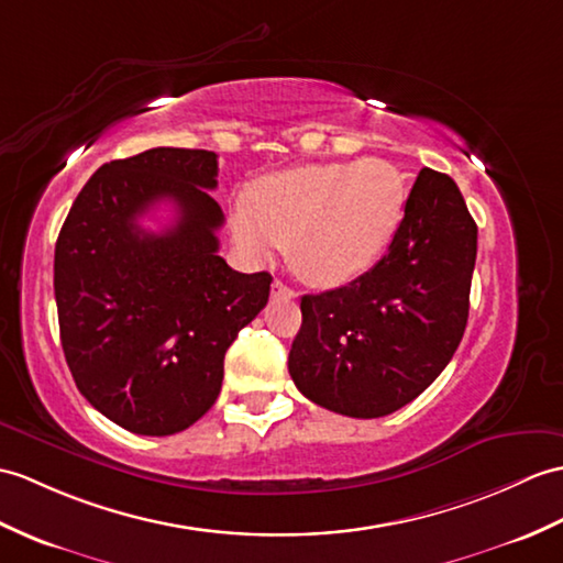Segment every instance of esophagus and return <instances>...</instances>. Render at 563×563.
Returning a JSON list of instances; mask_svg holds the SVG:
<instances>
[{"mask_svg":"<svg viewBox=\"0 0 563 563\" xmlns=\"http://www.w3.org/2000/svg\"><path fill=\"white\" fill-rule=\"evenodd\" d=\"M271 295H273V299H295L297 297V292L292 290V287H287L283 280H273Z\"/></svg>","mask_w":563,"mask_h":563,"instance_id":"1","label":"esophagus"}]
</instances>
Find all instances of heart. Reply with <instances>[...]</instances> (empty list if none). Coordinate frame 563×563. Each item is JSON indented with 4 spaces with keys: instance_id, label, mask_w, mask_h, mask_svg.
I'll return each instance as SVG.
<instances>
[{
    "instance_id": "heart-1",
    "label": "heart",
    "mask_w": 563,
    "mask_h": 563,
    "mask_svg": "<svg viewBox=\"0 0 563 563\" xmlns=\"http://www.w3.org/2000/svg\"><path fill=\"white\" fill-rule=\"evenodd\" d=\"M405 201V177L386 161L307 165L261 179L234 208L232 230L254 256L287 244L295 273L331 287L376 264L396 238Z\"/></svg>"
}]
</instances>
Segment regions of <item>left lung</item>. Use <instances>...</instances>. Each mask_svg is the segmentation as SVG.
Masks as SVG:
<instances>
[{
    "mask_svg": "<svg viewBox=\"0 0 563 563\" xmlns=\"http://www.w3.org/2000/svg\"><path fill=\"white\" fill-rule=\"evenodd\" d=\"M477 225L449 175L422 167L378 264L302 297L287 367L321 408L372 420L400 410L446 369L470 311Z\"/></svg>",
    "mask_w": 563,
    "mask_h": 563,
    "instance_id": "left-lung-1",
    "label": "left lung"
}]
</instances>
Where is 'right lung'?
Masks as SVG:
<instances>
[{
    "label": "right lung",
    "instance_id": "add662e5",
    "mask_svg": "<svg viewBox=\"0 0 563 563\" xmlns=\"http://www.w3.org/2000/svg\"><path fill=\"white\" fill-rule=\"evenodd\" d=\"M218 155L151 148L104 163L78 191L55 246L64 357L84 398L114 424L167 437L213 408L222 360L266 307L271 273L218 256ZM161 200L176 222L140 218Z\"/></svg>",
    "mask_w": 563,
    "mask_h": 563
}]
</instances>
